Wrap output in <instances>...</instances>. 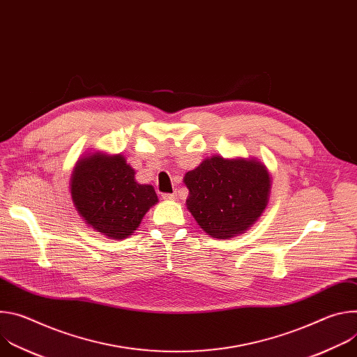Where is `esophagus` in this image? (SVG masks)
<instances>
[{
	"label": "esophagus",
	"mask_w": 357,
	"mask_h": 357,
	"mask_svg": "<svg viewBox=\"0 0 357 357\" xmlns=\"http://www.w3.org/2000/svg\"><path fill=\"white\" fill-rule=\"evenodd\" d=\"M162 197H164L165 200H175V199H178V192H174V193H164Z\"/></svg>",
	"instance_id": "obj_1"
}]
</instances>
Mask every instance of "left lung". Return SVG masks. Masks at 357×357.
Instances as JSON below:
<instances>
[{
  "instance_id": "obj_1",
  "label": "left lung",
  "mask_w": 357,
  "mask_h": 357,
  "mask_svg": "<svg viewBox=\"0 0 357 357\" xmlns=\"http://www.w3.org/2000/svg\"><path fill=\"white\" fill-rule=\"evenodd\" d=\"M186 208L211 237L231 238L251 227L264 212L271 178L257 160L212 157L186 172Z\"/></svg>"
}]
</instances>
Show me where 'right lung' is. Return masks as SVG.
Here are the masks:
<instances>
[{
	"instance_id": "obj_1",
	"label": "right lung",
	"mask_w": 357,
	"mask_h": 357,
	"mask_svg": "<svg viewBox=\"0 0 357 357\" xmlns=\"http://www.w3.org/2000/svg\"><path fill=\"white\" fill-rule=\"evenodd\" d=\"M70 193L86 225L112 240L131 236L158 202L154 188L135 181L124 155L105 152H90L76 162Z\"/></svg>"
}]
</instances>
